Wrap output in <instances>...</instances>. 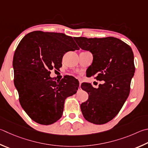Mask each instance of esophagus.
I'll return each mask as SVG.
<instances>
[{
    "label": "esophagus",
    "instance_id": "34e87169",
    "mask_svg": "<svg viewBox=\"0 0 148 148\" xmlns=\"http://www.w3.org/2000/svg\"><path fill=\"white\" fill-rule=\"evenodd\" d=\"M80 85H81V82L79 81V87H80Z\"/></svg>",
    "mask_w": 148,
    "mask_h": 148
}]
</instances>
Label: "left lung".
<instances>
[{
    "mask_svg": "<svg viewBox=\"0 0 148 148\" xmlns=\"http://www.w3.org/2000/svg\"><path fill=\"white\" fill-rule=\"evenodd\" d=\"M76 41L80 48L93 56L88 76L96 75V79L104 81L97 88L88 83L81 85L88 95V100L80 106L81 111L88 122L104 124L116 116L130 95L135 71L133 52L128 45L113 37H79Z\"/></svg>",
    "mask_w": 148,
    "mask_h": 148,
    "instance_id": "obj_1",
    "label": "left lung"
}]
</instances>
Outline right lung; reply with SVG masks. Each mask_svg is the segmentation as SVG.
Masks as SVG:
<instances>
[{
	"label": "right lung",
	"instance_id": "1",
	"mask_svg": "<svg viewBox=\"0 0 148 148\" xmlns=\"http://www.w3.org/2000/svg\"><path fill=\"white\" fill-rule=\"evenodd\" d=\"M79 49L76 37L55 32H32L18 44L13 60L14 84L23 109L36 122L50 125L58 121L65 99L76 93L78 80L66 76L56 82L50 74L62 66L66 52Z\"/></svg>",
	"mask_w": 148,
	"mask_h": 148
}]
</instances>
